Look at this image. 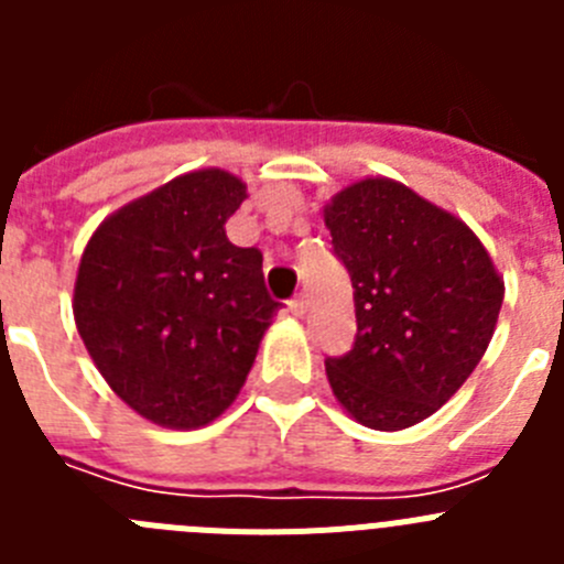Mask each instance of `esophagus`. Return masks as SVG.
Listing matches in <instances>:
<instances>
[{
    "mask_svg": "<svg viewBox=\"0 0 564 564\" xmlns=\"http://www.w3.org/2000/svg\"><path fill=\"white\" fill-rule=\"evenodd\" d=\"M288 311H291L296 318H302L307 313V299L305 296L291 299V302H288Z\"/></svg>",
    "mask_w": 564,
    "mask_h": 564,
    "instance_id": "esophagus-1",
    "label": "esophagus"
}]
</instances>
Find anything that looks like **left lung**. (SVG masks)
<instances>
[{"label":"left lung","mask_w":564,"mask_h":564,"mask_svg":"<svg viewBox=\"0 0 564 564\" xmlns=\"http://www.w3.org/2000/svg\"><path fill=\"white\" fill-rule=\"evenodd\" d=\"M352 282L356 344L327 358L347 415L398 432L435 415L480 364L502 307V276L477 234L390 177H364L325 206Z\"/></svg>","instance_id":"obj_1"}]
</instances>
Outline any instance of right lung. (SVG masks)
<instances>
[{
	"instance_id": "right-lung-1",
	"label": "right lung",
	"mask_w": 564,
	"mask_h": 564,
	"mask_svg": "<svg viewBox=\"0 0 564 564\" xmlns=\"http://www.w3.org/2000/svg\"><path fill=\"white\" fill-rule=\"evenodd\" d=\"M248 186L194 169L112 212L93 231L73 288L78 336L112 392L166 430H197L234 403L282 305L259 248L226 223Z\"/></svg>"
}]
</instances>
